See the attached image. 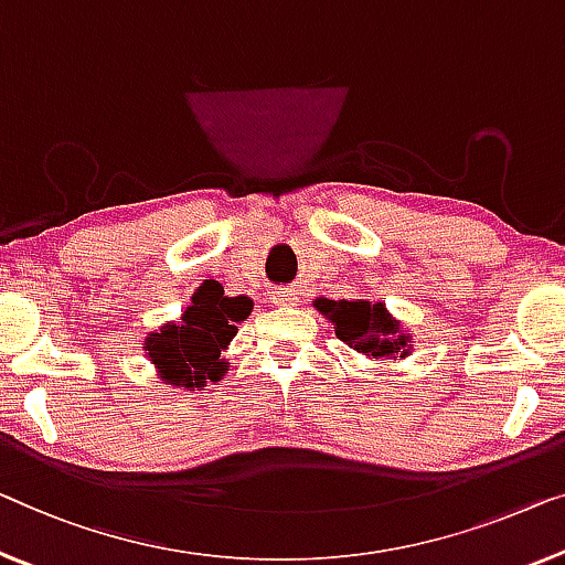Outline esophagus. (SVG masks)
Wrapping results in <instances>:
<instances>
[{
	"instance_id": "1",
	"label": "esophagus",
	"mask_w": 565,
	"mask_h": 565,
	"mask_svg": "<svg viewBox=\"0 0 565 565\" xmlns=\"http://www.w3.org/2000/svg\"><path fill=\"white\" fill-rule=\"evenodd\" d=\"M271 299H274V305H279V307H291L294 301H297V291H294V289H276V291H271Z\"/></svg>"
}]
</instances>
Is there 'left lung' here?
Returning a JSON list of instances; mask_svg holds the SVG:
<instances>
[{
    "label": "left lung",
    "instance_id": "obj_1",
    "mask_svg": "<svg viewBox=\"0 0 565 565\" xmlns=\"http://www.w3.org/2000/svg\"><path fill=\"white\" fill-rule=\"evenodd\" d=\"M315 309L334 324V334L367 360H406L414 352L411 334L383 301L315 299Z\"/></svg>",
    "mask_w": 565,
    "mask_h": 565
}]
</instances>
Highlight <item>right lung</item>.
<instances>
[{
    "label": "right lung",
    "mask_w": 565,
    "mask_h": 565,
    "mask_svg": "<svg viewBox=\"0 0 565 565\" xmlns=\"http://www.w3.org/2000/svg\"><path fill=\"white\" fill-rule=\"evenodd\" d=\"M254 301L248 297H225L217 286H200L180 322H164L145 337L149 363L159 381L172 388L202 391L228 373V352L238 324L246 322Z\"/></svg>",
    "instance_id": "add662e5"
}]
</instances>
